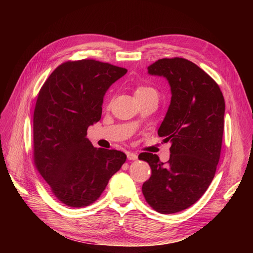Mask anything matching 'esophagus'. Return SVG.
<instances>
[{
  "instance_id": "obj_1",
  "label": "esophagus",
  "mask_w": 253,
  "mask_h": 253,
  "mask_svg": "<svg viewBox=\"0 0 253 253\" xmlns=\"http://www.w3.org/2000/svg\"><path fill=\"white\" fill-rule=\"evenodd\" d=\"M137 158H138V156H137V154H135V153H127L128 160H136Z\"/></svg>"
}]
</instances>
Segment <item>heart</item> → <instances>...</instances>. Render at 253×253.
Instances as JSON below:
<instances>
[{
	"mask_svg": "<svg viewBox=\"0 0 253 253\" xmlns=\"http://www.w3.org/2000/svg\"><path fill=\"white\" fill-rule=\"evenodd\" d=\"M150 91H155L153 88L151 87H147V86H139L138 88L136 89L135 91V95L137 94H145V93H150Z\"/></svg>",
	"mask_w": 253,
	"mask_h": 253,
	"instance_id": "obj_1",
	"label": "heart"
}]
</instances>
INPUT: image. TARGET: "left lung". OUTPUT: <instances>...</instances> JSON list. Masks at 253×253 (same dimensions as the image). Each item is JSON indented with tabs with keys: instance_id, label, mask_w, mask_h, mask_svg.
<instances>
[{
	"instance_id": "left-lung-1",
	"label": "left lung",
	"mask_w": 253,
	"mask_h": 253,
	"mask_svg": "<svg viewBox=\"0 0 253 253\" xmlns=\"http://www.w3.org/2000/svg\"><path fill=\"white\" fill-rule=\"evenodd\" d=\"M148 74L166 78L171 88V102L158 128L164 141L171 143V155L167 165L152 153L138 156L152 170L142 193L155 211L171 214L195 204L215 175L225 100L215 81L189 60L160 59Z\"/></svg>"
}]
</instances>
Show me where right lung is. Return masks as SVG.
<instances>
[{"label": "right lung", "mask_w": 253, "mask_h": 253, "mask_svg": "<svg viewBox=\"0 0 253 253\" xmlns=\"http://www.w3.org/2000/svg\"><path fill=\"white\" fill-rule=\"evenodd\" d=\"M126 72L95 60L65 62L50 74L38 96L35 165L67 206L94 203L126 163L124 152L93 147L86 132L101 118L105 93Z\"/></svg>", "instance_id": "right-lung-1"}]
</instances>
